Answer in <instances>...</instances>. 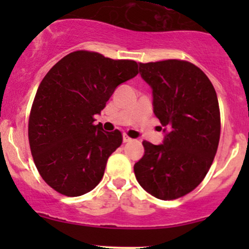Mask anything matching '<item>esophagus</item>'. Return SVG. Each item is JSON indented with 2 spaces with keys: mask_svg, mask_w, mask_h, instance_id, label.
<instances>
[{
  "mask_svg": "<svg viewBox=\"0 0 249 249\" xmlns=\"http://www.w3.org/2000/svg\"><path fill=\"white\" fill-rule=\"evenodd\" d=\"M131 141H132V139H131L130 137L127 136V134H124V136H123V142H128Z\"/></svg>",
  "mask_w": 249,
  "mask_h": 249,
  "instance_id": "1",
  "label": "esophagus"
}]
</instances>
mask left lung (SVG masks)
<instances>
[{
	"label": "left lung",
	"instance_id": "left-lung-1",
	"mask_svg": "<svg viewBox=\"0 0 249 249\" xmlns=\"http://www.w3.org/2000/svg\"><path fill=\"white\" fill-rule=\"evenodd\" d=\"M153 90V112L166 131L164 144L144 141L134 164L139 185L160 200L186 196L204 180L218 150L220 108L204 71L181 59L139 63Z\"/></svg>",
	"mask_w": 249,
	"mask_h": 249
}]
</instances>
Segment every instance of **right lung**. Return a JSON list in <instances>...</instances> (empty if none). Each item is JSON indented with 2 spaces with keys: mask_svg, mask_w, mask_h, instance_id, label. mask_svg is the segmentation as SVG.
Returning <instances> with one entry per match:
<instances>
[{
  "mask_svg": "<svg viewBox=\"0 0 249 249\" xmlns=\"http://www.w3.org/2000/svg\"><path fill=\"white\" fill-rule=\"evenodd\" d=\"M137 75L138 64L131 59L77 50L42 79L30 110L28 137L37 171L56 192L78 196L99 184L123 134L103 131L93 124V116L101 113L119 84Z\"/></svg>",
  "mask_w": 249,
  "mask_h": 249,
  "instance_id": "1",
  "label": "right lung"
}]
</instances>
